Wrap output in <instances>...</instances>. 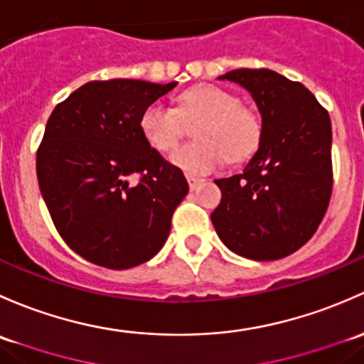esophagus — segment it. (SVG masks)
I'll list each match as a JSON object with an SVG mask.
<instances>
[{"instance_id": "esophagus-1", "label": "esophagus", "mask_w": 364, "mask_h": 364, "mask_svg": "<svg viewBox=\"0 0 364 364\" xmlns=\"http://www.w3.org/2000/svg\"><path fill=\"white\" fill-rule=\"evenodd\" d=\"M187 182H189V187H191V191H194V189H196L198 186H200L201 182H203V178H200V177H194V175H187Z\"/></svg>"}]
</instances>
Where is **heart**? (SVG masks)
<instances>
[{"mask_svg": "<svg viewBox=\"0 0 364 364\" xmlns=\"http://www.w3.org/2000/svg\"><path fill=\"white\" fill-rule=\"evenodd\" d=\"M193 144L171 152V163L189 173H207L224 159L238 163L256 151L261 140V122L237 96L215 85H196L182 92L177 108L152 103L141 112L140 129L152 149L168 152L183 136V122L199 121Z\"/></svg>", "mask_w": 364, "mask_h": 364, "instance_id": "obj_1", "label": "heart"}]
</instances>
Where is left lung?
Returning a JSON list of instances; mask_svg holds the SVG:
<instances>
[{"instance_id":"1","label":"left lung","mask_w":364,"mask_h":364,"mask_svg":"<svg viewBox=\"0 0 364 364\" xmlns=\"http://www.w3.org/2000/svg\"><path fill=\"white\" fill-rule=\"evenodd\" d=\"M220 78L252 95L263 127L245 170L215 181L223 198L212 224L238 256L280 259L314 237L331 200L329 114L305 85L273 70L240 68Z\"/></svg>"}]
</instances>
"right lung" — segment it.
<instances>
[{
	"instance_id": "right-lung-1",
	"label": "right lung",
	"mask_w": 364,
	"mask_h": 364,
	"mask_svg": "<svg viewBox=\"0 0 364 364\" xmlns=\"http://www.w3.org/2000/svg\"><path fill=\"white\" fill-rule=\"evenodd\" d=\"M177 85L92 80L55 105L36 177L55 230L91 263L126 269L154 257L189 191L182 170L149 145L140 115Z\"/></svg>"
}]
</instances>
